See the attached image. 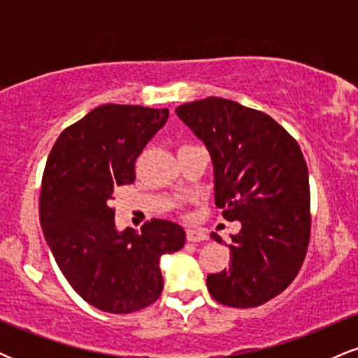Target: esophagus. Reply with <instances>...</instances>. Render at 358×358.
I'll return each instance as SVG.
<instances>
[{"label": "esophagus", "instance_id": "obj_1", "mask_svg": "<svg viewBox=\"0 0 358 358\" xmlns=\"http://www.w3.org/2000/svg\"><path fill=\"white\" fill-rule=\"evenodd\" d=\"M207 239H208L207 232L200 231V229H188V231H187V241L188 242H203Z\"/></svg>", "mask_w": 358, "mask_h": 358}]
</instances>
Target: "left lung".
<instances>
[{
    "label": "left lung",
    "mask_w": 358,
    "mask_h": 358,
    "mask_svg": "<svg viewBox=\"0 0 358 358\" xmlns=\"http://www.w3.org/2000/svg\"><path fill=\"white\" fill-rule=\"evenodd\" d=\"M176 116L210 155L222 215L241 222L229 244L231 266L208 274V291L222 305H262L291 285L306 256L310 178L301 150L268 114L231 99L188 102Z\"/></svg>",
    "instance_id": "8db88e82"
}]
</instances>
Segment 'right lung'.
Wrapping results in <instances>:
<instances>
[{"instance_id": "right-lung-1", "label": "right lung", "mask_w": 358, "mask_h": 358, "mask_svg": "<svg viewBox=\"0 0 358 358\" xmlns=\"http://www.w3.org/2000/svg\"><path fill=\"white\" fill-rule=\"evenodd\" d=\"M168 109L104 104L62 131L45 165L40 222L71 286L97 310L124 315L163 291L159 261L185 245L183 227L146 222L117 231L114 188L134 182L143 148L165 126Z\"/></svg>"}]
</instances>
